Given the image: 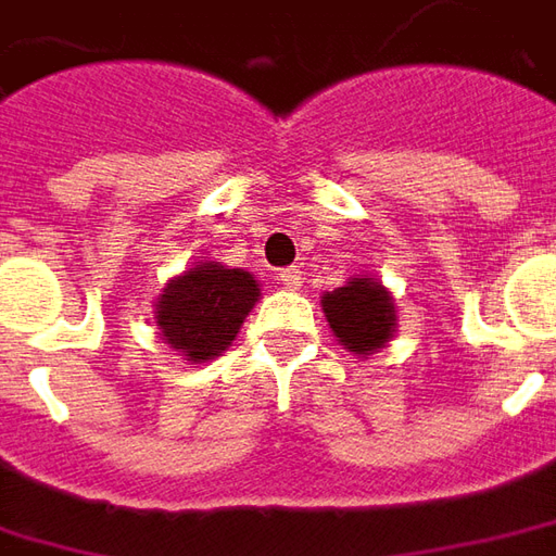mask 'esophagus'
<instances>
[{
    "instance_id": "1",
    "label": "esophagus",
    "mask_w": 556,
    "mask_h": 556,
    "mask_svg": "<svg viewBox=\"0 0 556 556\" xmlns=\"http://www.w3.org/2000/svg\"><path fill=\"white\" fill-rule=\"evenodd\" d=\"M279 279H282L286 289H298L301 286V270L298 267H286V270H279Z\"/></svg>"
}]
</instances>
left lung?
<instances>
[{"label":"left lung","mask_w":556,"mask_h":556,"mask_svg":"<svg viewBox=\"0 0 556 556\" xmlns=\"http://www.w3.org/2000/svg\"><path fill=\"white\" fill-rule=\"evenodd\" d=\"M326 323L351 354L369 356L388 348L396 332V304L393 295L369 274L348 279L336 292L319 298Z\"/></svg>","instance_id":"1"}]
</instances>
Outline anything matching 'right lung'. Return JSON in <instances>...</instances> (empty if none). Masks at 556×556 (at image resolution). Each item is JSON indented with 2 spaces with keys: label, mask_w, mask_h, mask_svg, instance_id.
<instances>
[{
  "label": "right lung",
  "mask_w": 556,
  "mask_h": 556,
  "mask_svg": "<svg viewBox=\"0 0 556 556\" xmlns=\"http://www.w3.org/2000/svg\"><path fill=\"white\" fill-rule=\"evenodd\" d=\"M258 298V279L249 270L220 261H193L165 282L153 301V319L163 341L184 359L208 363L237 341Z\"/></svg>",
  "instance_id": "right-lung-1"
}]
</instances>
